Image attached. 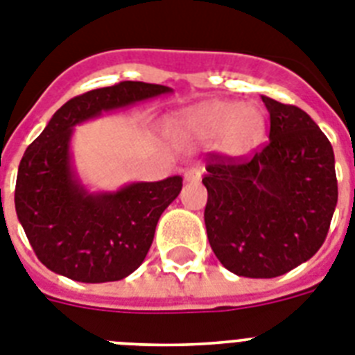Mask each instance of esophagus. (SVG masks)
<instances>
[{"mask_svg": "<svg viewBox=\"0 0 355 355\" xmlns=\"http://www.w3.org/2000/svg\"><path fill=\"white\" fill-rule=\"evenodd\" d=\"M184 178L187 182H198L202 178V169L200 168H187L184 171Z\"/></svg>", "mask_w": 355, "mask_h": 355, "instance_id": "obj_1", "label": "esophagus"}]
</instances>
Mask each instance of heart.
<instances>
[{"label": "heart", "instance_id": "1", "mask_svg": "<svg viewBox=\"0 0 355 355\" xmlns=\"http://www.w3.org/2000/svg\"><path fill=\"white\" fill-rule=\"evenodd\" d=\"M168 128L178 144L202 146L220 139L225 153L243 155L261 141L265 115L258 104L209 101L175 115Z\"/></svg>", "mask_w": 355, "mask_h": 355}]
</instances>
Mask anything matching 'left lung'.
<instances>
[{"label": "left lung", "mask_w": 355, "mask_h": 355, "mask_svg": "<svg viewBox=\"0 0 355 355\" xmlns=\"http://www.w3.org/2000/svg\"><path fill=\"white\" fill-rule=\"evenodd\" d=\"M269 142L251 157L211 153L204 220L220 263L245 278H276L323 245L338 204L334 150L302 108L261 95Z\"/></svg>", "instance_id": "obj_1"}]
</instances>
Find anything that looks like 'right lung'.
<instances>
[{"instance_id": "right-lung-1", "label": "right lung", "mask_w": 355, "mask_h": 355, "mask_svg": "<svg viewBox=\"0 0 355 355\" xmlns=\"http://www.w3.org/2000/svg\"><path fill=\"white\" fill-rule=\"evenodd\" d=\"M171 88L122 81L64 103L26 148L16 180V213L35 256L53 272L83 284L126 278L144 261L160 214L182 177L88 193L71 168L73 126L108 110L169 94Z\"/></svg>"}]
</instances>
